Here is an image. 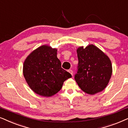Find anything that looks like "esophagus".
<instances>
[{
  "label": "esophagus",
  "instance_id": "1",
  "mask_svg": "<svg viewBox=\"0 0 128 128\" xmlns=\"http://www.w3.org/2000/svg\"><path fill=\"white\" fill-rule=\"evenodd\" d=\"M68 72H69L70 73V74L72 76V75H73V71H72V70H69Z\"/></svg>",
  "mask_w": 128,
  "mask_h": 128
}]
</instances>
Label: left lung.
<instances>
[{
    "label": "left lung",
    "instance_id": "left-lung-1",
    "mask_svg": "<svg viewBox=\"0 0 128 128\" xmlns=\"http://www.w3.org/2000/svg\"><path fill=\"white\" fill-rule=\"evenodd\" d=\"M78 59L77 71L74 78L80 88L93 95L104 90L108 85L112 72L108 56L91 44L76 50Z\"/></svg>",
    "mask_w": 128,
    "mask_h": 128
}]
</instances>
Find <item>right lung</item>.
I'll use <instances>...</instances> for the list:
<instances>
[{
  "instance_id": "1",
  "label": "right lung",
  "mask_w": 128,
  "mask_h": 128,
  "mask_svg": "<svg viewBox=\"0 0 128 128\" xmlns=\"http://www.w3.org/2000/svg\"><path fill=\"white\" fill-rule=\"evenodd\" d=\"M23 75L30 88L37 94L51 96L62 88L71 75L61 68L57 57V50L42 46L33 51L26 59Z\"/></svg>"
}]
</instances>
